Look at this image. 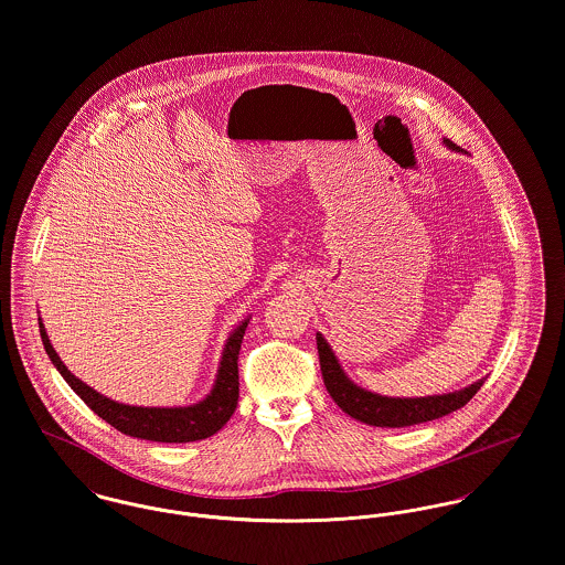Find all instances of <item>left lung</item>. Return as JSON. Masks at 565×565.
I'll list each match as a JSON object with an SVG mask.
<instances>
[{
    "instance_id": "left-lung-1",
    "label": "left lung",
    "mask_w": 565,
    "mask_h": 565,
    "mask_svg": "<svg viewBox=\"0 0 565 565\" xmlns=\"http://www.w3.org/2000/svg\"><path fill=\"white\" fill-rule=\"evenodd\" d=\"M441 142L450 151H463L448 138H444ZM316 344H318V360H320V371H322L327 392L344 414L371 427L398 429V427H412V425L441 418L463 407L486 381V379H479L468 387H461L448 394H434V396H416V398L383 396L371 390H364L362 385L349 379L344 369L340 366L335 353L331 351L329 342L322 338V333H316Z\"/></svg>"
}]
</instances>
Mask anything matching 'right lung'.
<instances>
[{"mask_svg": "<svg viewBox=\"0 0 565 565\" xmlns=\"http://www.w3.org/2000/svg\"><path fill=\"white\" fill-rule=\"evenodd\" d=\"M247 316L241 320V324L230 333L212 390L201 398L199 403L184 405V407H142V405H126L119 401H113L90 385H86L82 379L73 375L54 351L50 335L45 331V324L39 316V329L43 347L56 366V371L63 375L64 381L71 385V390L108 425H113L117 431L131 436V438L149 439V441H164V444H184L196 439L210 438L216 431H221L227 420L232 418L236 405H238V355L245 329L249 324Z\"/></svg>", "mask_w": 565, "mask_h": 565, "instance_id": "add662e5", "label": "right lung"}]
</instances>
